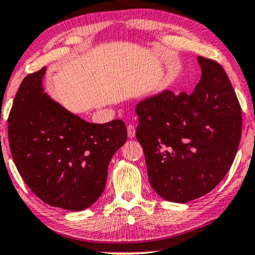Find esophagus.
I'll use <instances>...</instances> for the list:
<instances>
[{"label": "esophagus", "instance_id": "1", "mask_svg": "<svg viewBox=\"0 0 255 255\" xmlns=\"http://www.w3.org/2000/svg\"><path fill=\"white\" fill-rule=\"evenodd\" d=\"M127 134H128V137H129V138L135 137V127L133 125H129L127 127Z\"/></svg>", "mask_w": 255, "mask_h": 255}]
</instances>
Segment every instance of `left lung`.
Masks as SVG:
<instances>
[{
  "label": "left lung",
  "mask_w": 255,
  "mask_h": 255,
  "mask_svg": "<svg viewBox=\"0 0 255 255\" xmlns=\"http://www.w3.org/2000/svg\"><path fill=\"white\" fill-rule=\"evenodd\" d=\"M202 76L191 94L169 90L138 101L136 138L159 197L186 203L229 172L242 137V108L222 66L197 57Z\"/></svg>",
  "instance_id": "left-lung-1"
}]
</instances>
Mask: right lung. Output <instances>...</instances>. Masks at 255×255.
<instances>
[{
  "label": "right lung",
  "instance_id": "add662e5",
  "mask_svg": "<svg viewBox=\"0 0 255 255\" xmlns=\"http://www.w3.org/2000/svg\"><path fill=\"white\" fill-rule=\"evenodd\" d=\"M46 67L29 74L8 118L12 159L30 190L54 208L83 211L104 192L112 157L127 140L122 120L91 124L45 93Z\"/></svg>",
  "mask_w": 255,
  "mask_h": 255
}]
</instances>
